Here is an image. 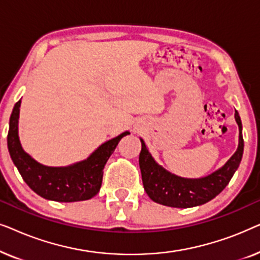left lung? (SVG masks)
Masks as SVG:
<instances>
[{
	"label": "left lung",
	"mask_w": 260,
	"mask_h": 260,
	"mask_svg": "<svg viewBox=\"0 0 260 260\" xmlns=\"http://www.w3.org/2000/svg\"><path fill=\"white\" fill-rule=\"evenodd\" d=\"M239 126V145L237 151L221 169L202 179H182L170 174L154 161L149 154L144 142H142L140 154V168L144 190L149 198L157 204L176 208H188L204 205L221 193L232 179L240 165L244 151V140L241 134L239 113H234Z\"/></svg>",
	"instance_id": "8db88e82"
}]
</instances>
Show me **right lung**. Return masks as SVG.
<instances>
[{"label":"right lung","instance_id":"1","mask_svg":"<svg viewBox=\"0 0 260 260\" xmlns=\"http://www.w3.org/2000/svg\"><path fill=\"white\" fill-rule=\"evenodd\" d=\"M21 101L14 106L9 120L7 143L14 165L31 190L47 200L58 202L84 201L93 198L102 186L105 163L124 136L125 131L116 138L102 144L90 157L70 167H46L23 151L21 147L17 123Z\"/></svg>","mask_w":260,"mask_h":260}]
</instances>
